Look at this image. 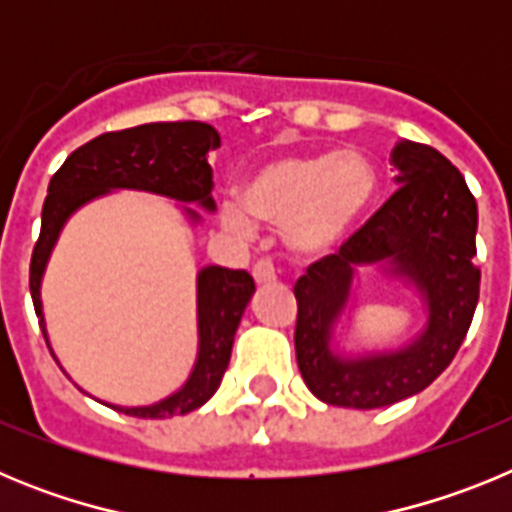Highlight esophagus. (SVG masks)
I'll list each match as a JSON object with an SVG mask.
<instances>
[{
	"label": "esophagus",
	"mask_w": 512,
	"mask_h": 512,
	"mask_svg": "<svg viewBox=\"0 0 512 512\" xmlns=\"http://www.w3.org/2000/svg\"><path fill=\"white\" fill-rule=\"evenodd\" d=\"M253 279L259 284H271L277 282V266L271 259H259L253 264Z\"/></svg>",
	"instance_id": "obj_1"
}]
</instances>
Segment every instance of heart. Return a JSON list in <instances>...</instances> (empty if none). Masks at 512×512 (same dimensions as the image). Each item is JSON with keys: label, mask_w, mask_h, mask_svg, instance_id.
<instances>
[{"label": "heart", "mask_w": 512, "mask_h": 512, "mask_svg": "<svg viewBox=\"0 0 512 512\" xmlns=\"http://www.w3.org/2000/svg\"><path fill=\"white\" fill-rule=\"evenodd\" d=\"M377 171L361 151L279 153L261 161L241 187V200L220 205L225 228L251 233L253 217L284 225L289 248L320 256L341 246L372 210Z\"/></svg>", "instance_id": "obj_1"}]
</instances>
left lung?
I'll return each mask as SVG.
<instances>
[{
  "label": "left lung",
  "mask_w": 512,
  "mask_h": 512,
  "mask_svg": "<svg viewBox=\"0 0 512 512\" xmlns=\"http://www.w3.org/2000/svg\"><path fill=\"white\" fill-rule=\"evenodd\" d=\"M390 158L400 189L295 284L297 366L312 395L338 408H387L423 392L451 364L477 310V202L464 176L436 148L413 140H400ZM372 263L413 283L429 320L408 347L341 357L329 343L355 271Z\"/></svg>",
  "instance_id": "left-lung-1"
}]
</instances>
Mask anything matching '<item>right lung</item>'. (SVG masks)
Instances as JSON below:
<instances>
[{
	"instance_id": "add662e5",
	"label": "right lung",
	"mask_w": 512,
	"mask_h": 512,
	"mask_svg": "<svg viewBox=\"0 0 512 512\" xmlns=\"http://www.w3.org/2000/svg\"><path fill=\"white\" fill-rule=\"evenodd\" d=\"M215 148H220V135L207 122H148L138 128L99 135L76 148L63 161L48 184L40 238L30 261V295L45 343L48 333H45L43 302H40V282L66 220L81 205L97 200L112 189H143L212 212L215 200H212V166L207 164V153ZM184 212L192 223H200V215L192 207H184ZM253 292L256 284L248 271L205 266L197 274L200 348L192 374L182 384V390L143 408H117V405L110 408L133 418H171L202 408L215 395L228 369L235 330Z\"/></svg>"
}]
</instances>
